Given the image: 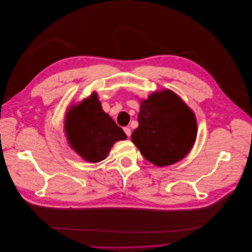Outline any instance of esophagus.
Wrapping results in <instances>:
<instances>
[{"label": "esophagus", "mask_w": 252, "mask_h": 252, "mask_svg": "<svg viewBox=\"0 0 252 252\" xmlns=\"http://www.w3.org/2000/svg\"><path fill=\"white\" fill-rule=\"evenodd\" d=\"M124 132L126 133V135L128 137H130V135H131V129L129 127H124Z\"/></svg>", "instance_id": "34e87169"}]
</instances>
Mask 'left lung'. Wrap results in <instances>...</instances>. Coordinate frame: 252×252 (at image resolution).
<instances>
[{"instance_id": "1", "label": "left lung", "mask_w": 252, "mask_h": 252, "mask_svg": "<svg viewBox=\"0 0 252 252\" xmlns=\"http://www.w3.org/2000/svg\"><path fill=\"white\" fill-rule=\"evenodd\" d=\"M138 127L132 139L141 155L158 167L183 160L197 138V119L193 110L169 89L155 91L140 100Z\"/></svg>"}]
</instances>
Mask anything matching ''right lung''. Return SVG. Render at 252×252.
Masks as SVG:
<instances>
[{
  "label": "right lung",
  "instance_id": "1",
  "mask_svg": "<svg viewBox=\"0 0 252 252\" xmlns=\"http://www.w3.org/2000/svg\"><path fill=\"white\" fill-rule=\"evenodd\" d=\"M63 131L70 149L89 163L104 160L114 143L127 135L104 113L96 92L68 107Z\"/></svg>",
  "mask_w": 252,
  "mask_h": 252
}]
</instances>
